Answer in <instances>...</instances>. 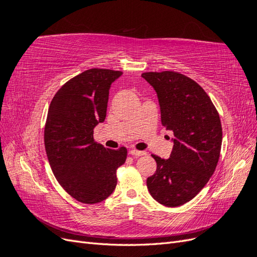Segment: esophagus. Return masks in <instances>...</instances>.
I'll return each instance as SVG.
<instances>
[{
	"label": "esophagus",
	"mask_w": 257,
	"mask_h": 257,
	"mask_svg": "<svg viewBox=\"0 0 257 257\" xmlns=\"http://www.w3.org/2000/svg\"><path fill=\"white\" fill-rule=\"evenodd\" d=\"M130 154L133 155V157H142V155H145L146 152L145 151H139L136 149H132L130 150Z\"/></svg>",
	"instance_id": "34e87169"
}]
</instances>
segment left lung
Returning <instances> with one entry per match:
<instances>
[{
  "label": "left lung",
  "mask_w": 257,
  "mask_h": 257,
  "mask_svg": "<svg viewBox=\"0 0 257 257\" xmlns=\"http://www.w3.org/2000/svg\"><path fill=\"white\" fill-rule=\"evenodd\" d=\"M158 94L162 125L174 132L169 159L152 154L155 174L147 179L151 196L166 207L195 197L217 165L222 146L220 115L200 85L180 73L142 75Z\"/></svg>",
  "instance_id": "obj_1"
}]
</instances>
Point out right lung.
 <instances>
[{
  "label": "right lung",
  "mask_w": 257,
  "mask_h": 257,
  "mask_svg": "<svg viewBox=\"0 0 257 257\" xmlns=\"http://www.w3.org/2000/svg\"><path fill=\"white\" fill-rule=\"evenodd\" d=\"M122 72L91 68L53 96L45 125V148L52 173L69 195L83 204L106 199L116 185L126 148L111 150L94 142L93 130L106 118L111 83Z\"/></svg>",
  "instance_id": "right-lung-1"
}]
</instances>
